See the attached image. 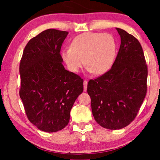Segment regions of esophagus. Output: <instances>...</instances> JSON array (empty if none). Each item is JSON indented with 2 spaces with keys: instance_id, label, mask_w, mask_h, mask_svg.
<instances>
[{
  "instance_id": "1",
  "label": "esophagus",
  "mask_w": 160,
  "mask_h": 160,
  "mask_svg": "<svg viewBox=\"0 0 160 160\" xmlns=\"http://www.w3.org/2000/svg\"><path fill=\"white\" fill-rule=\"evenodd\" d=\"M87 87H88V82L86 80H84V92L87 91Z\"/></svg>"
}]
</instances>
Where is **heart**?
Wrapping results in <instances>:
<instances>
[{
	"label": "heart",
	"instance_id": "b5f03b06",
	"mask_svg": "<svg viewBox=\"0 0 160 160\" xmlns=\"http://www.w3.org/2000/svg\"><path fill=\"white\" fill-rule=\"evenodd\" d=\"M116 51L117 42L112 34L86 32L72 39L61 58L71 72H79L85 64L89 72L102 75L112 67Z\"/></svg>",
	"mask_w": 160,
	"mask_h": 160
}]
</instances>
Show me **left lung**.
Segmentation results:
<instances>
[{
    "label": "left lung",
    "instance_id": "1",
    "mask_svg": "<svg viewBox=\"0 0 160 160\" xmlns=\"http://www.w3.org/2000/svg\"><path fill=\"white\" fill-rule=\"evenodd\" d=\"M121 46L112 68L88 84L93 118L99 125L120 129L136 118L147 93L148 66L134 36L116 28Z\"/></svg>",
    "mask_w": 160,
    "mask_h": 160
}]
</instances>
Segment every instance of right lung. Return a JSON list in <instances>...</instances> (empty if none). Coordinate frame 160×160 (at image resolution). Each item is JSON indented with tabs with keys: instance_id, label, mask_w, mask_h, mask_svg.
<instances>
[{
	"instance_id": "right-lung-1",
	"label": "right lung",
	"mask_w": 160,
	"mask_h": 160,
	"mask_svg": "<svg viewBox=\"0 0 160 160\" xmlns=\"http://www.w3.org/2000/svg\"><path fill=\"white\" fill-rule=\"evenodd\" d=\"M67 31L48 29L30 39L19 65L20 98L31 123L54 132L68 124L70 111L83 92V79L65 69L61 48Z\"/></svg>"
}]
</instances>
